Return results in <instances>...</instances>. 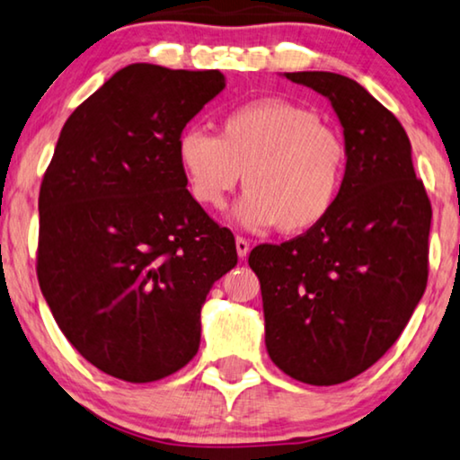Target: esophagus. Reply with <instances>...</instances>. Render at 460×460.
<instances>
[{
	"instance_id": "34e87169",
	"label": "esophagus",
	"mask_w": 460,
	"mask_h": 460,
	"mask_svg": "<svg viewBox=\"0 0 460 460\" xmlns=\"http://www.w3.org/2000/svg\"><path fill=\"white\" fill-rule=\"evenodd\" d=\"M235 248H237V253L239 258H245L250 253V242L245 237H235Z\"/></svg>"
}]
</instances>
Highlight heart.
<instances>
[{"label":"heart","mask_w":460,"mask_h":460,"mask_svg":"<svg viewBox=\"0 0 460 460\" xmlns=\"http://www.w3.org/2000/svg\"><path fill=\"white\" fill-rule=\"evenodd\" d=\"M177 161L204 208H221L243 175L248 191L237 207L239 221L252 229L279 225L296 235L318 227L337 207L347 144L312 107L264 97L229 109L218 119V136L183 129Z\"/></svg>","instance_id":"1"}]
</instances>
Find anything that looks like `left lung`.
<instances>
[{"mask_svg": "<svg viewBox=\"0 0 460 460\" xmlns=\"http://www.w3.org/2000/svg\"><path fill=\"white\" fill-rule=\"evenodd\" d=\"M285 76L332 102L347 144L345 186L318 227L260 243L248 262L274 366L332 386L366 372L405 331L428 285L431 204L405 128L366 88L332 72Z\"/></svg>", "mask_w": 460, "mask_h": 460, "instance_id": "8db88e82", "label": "left lung"}]
</instances>
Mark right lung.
<instances>
[{
    "mask_svg": "<svg viewBox=\"0 0 460 460\" xmlns=\"http://www.w3.org/2000/svg\"><path fill=\"white\" fill-rule=\"evenodd\" d=\"M223 88L218 70L123 67L67 118L40 181V291L66 339L113 378L186 366L212 283L237 264L235 237L177 161L186 123Z\"/></svg>",
    "mask_w": 460,
    "mask_h": 460,
    "instance_id": "add662e5",
    "label": "right lung"
}]
</instances>
